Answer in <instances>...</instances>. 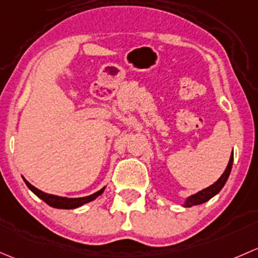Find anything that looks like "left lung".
<instances>
[{
	"mask_svg": "<svg viewBox=\"0 0 258 258\" xmlns=\"http://www.w3.org/2000/svg\"><path fill=\"white\" fill-rule=\"evenodd\" d=\"M232 163H233V155H231L230 161H228L226 169H225L224 174L220 176V179L217 180L216 182H214L212 185H210L209 187L204 188V190L199 191V192L194 194V195L188 196V198L185 199L182 206H185V208H190V206L201 205V204L206 203V201H209L210 199L214 198L215 195H217V194L221 191V188L225 186V184H226L228 176H230L231 169H232Z\"/></svg>",
	"mask_w": 258,
	"mask_h": 258,
	"instance_id": "8db88e82",
	"label": "left lung"
}]
</instances>
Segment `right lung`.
<instances>
[{
	"instance_id": "right-lung-1",
	"label": "right lung",
	"mask_w": 258,
	"mask_h": 258,
	"mask_svg": "<svg viewBox=\"0 0 258 258\" xmlns=\"http://www.w3.org/2000/svg\"><path fill=\"white\" fill-rule=\"evenodd\" d=\"M23 180H25L27 187L30 188L34 195H37L39 199H41V200H43L44 203L48 204L49 206H52V208H55V209L71 210V209L79 208V206L84 205V204H88V203H90V201L95 200L98 196L102 195L103 191H104V188H105V186L102 187L99 191H97V192L92 194V195H89V196H84V198H63V196L50 195V194L43 192V191L38 190V188L34 187L33 185H31L30 182L25 179V177H23Z\"/></svg>"
}]
</instances>
